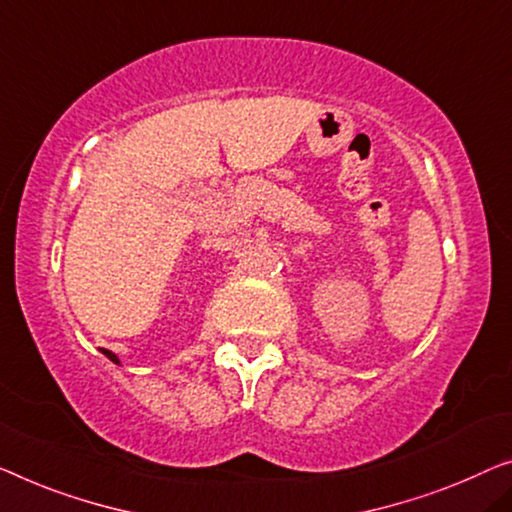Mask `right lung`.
<instances>
[{
	"instance_id": "right-lung-1",
	"label": "right lung",
	"mask_w": 512,
	"mask_h": 512,
	"mask_svg": "<svg viewBox=\"0 0 512 512\" xmlns=\"http://www.w3.org/2000/svg\"><path fill=\"white\" fill-rule=\"evenodd\" d=\"M101 354H105V356H108L112 363H117V365L121 363V361H119V356H117V354H114V352H110V349H101Z\"/></svg>"
}]
</instances>
